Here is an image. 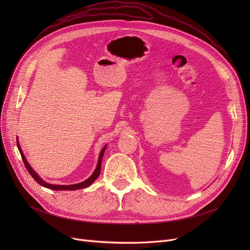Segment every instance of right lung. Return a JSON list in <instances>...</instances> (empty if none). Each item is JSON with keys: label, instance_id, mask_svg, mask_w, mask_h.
Segmentation results:
<instances>
[{"label": "right lung", "instance_id": "1", "mask_svg": "<svg viewBox=\"0 0 250 250\" xmlns=\"http://www.w3.org/2000/svg\"><path fill=\"white\" fill-rule=\"evenodd\" d=\"M17 147L19 149V152L21 154V157H22V160L24 162V165L26 167V169L28 170V172L30 173V175L34 178V180L39 183V185L46 188H49V189H52V190H76V189H81V188H88L89 186H91L92 183H93L96 178L99 176L100 174V170H101V162H102V158H103V154H104V151L105 149H106L107 145H105L102 150L100 151V154H99V158H98V162H97V166L95 168V170L93 171V173L91 174V176H89L86 180L82 181V182H79V183H76V185H70V186H60V185H51V183H48L46 181H44L41 176H39L34 170L33 168L30 166V164L28 163V161L26 160L25 156L21 150V147H20V144H19V141H18V137H17Z\"/></svg>", "mask_w": 250, "mask_h": 250}]
</instances>
